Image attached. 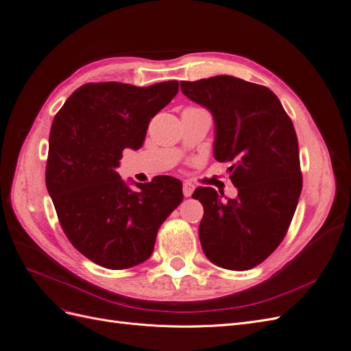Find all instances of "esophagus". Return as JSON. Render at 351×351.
Here are the masks:
<instances>
[{"label":"esophagus","instance_id":"1","mask_svg":"<svg viewBox=\"0 0 351 351\" xmlns=\"http://www.w3.org/2000/svg\"><path fill=\"white\" fill-rule=\"evenodd\" d=\"M193 190H195V186H193L192 183H189V182H186V183L183 184V195H184L186 197H190V196H192V193H193Z\"/></svg>","mask_w":351,"mask_h":351}]
</instances>
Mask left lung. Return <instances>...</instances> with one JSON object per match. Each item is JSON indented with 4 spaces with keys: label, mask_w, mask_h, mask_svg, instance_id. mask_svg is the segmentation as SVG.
Here are the masks:
<instances>
[{
    "label": "left lung",
    "mask_w": 351,
    "mask_h": 351,
    "mask_svg": "<svg viewBox=\"0 0 351 351\" xmlns=\"http://www.w3.org/2000/svg\"><path fill=\"white\" fill-rule=\"evenodd\" d=\"M180 86L214 115V156L232 162L230 180L239 190L227 200L212 187L195 190L192 197L204 206L202 249L217 267L250 269L280 246L302 193L294 125L277 95L262 84L224 74Z\"/></svg>",
    "instance_id": "obj_1"
}]
</instances>
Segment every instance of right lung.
<instances>
[{"label":"right lung","mask_w":351,"mask_h":351,"mask_svg":"<svg viewBox=\"0 0 351 351\" xmlns=\"http://www.w3.org/2000/svg\"><path fill=\"white\" fill-rule=\"evenodd\" d=\"M178 92L168 80L147 88L86 83L56 114L45 171L48 193L70 243L108 269L145 262L156 232L182 204L183 184L169 176L132 190L115 171L125 147L139 149L152 117Z\"/></svg>","instance_id":"add662e5"}]
</instances>
